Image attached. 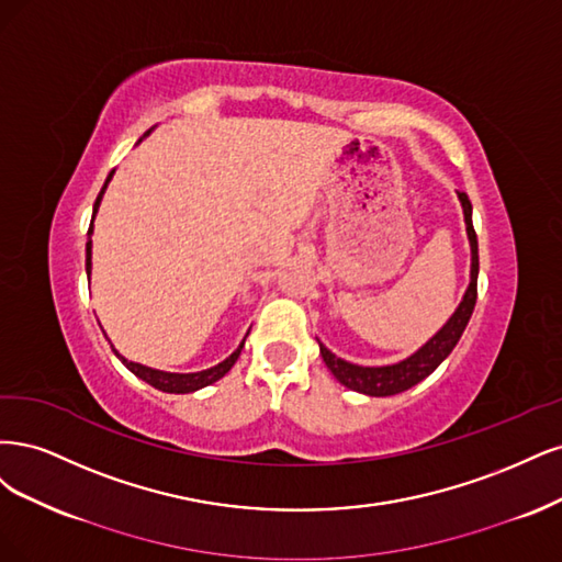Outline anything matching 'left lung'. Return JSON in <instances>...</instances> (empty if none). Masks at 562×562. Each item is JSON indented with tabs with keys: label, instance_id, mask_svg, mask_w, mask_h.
<instances>
[{
	"label": "left lung",
	"instance_id": "left-lung-1",
	"mask_svg": "<svg viewBox=\"0 0 562 562\" xmlns=\"http://www.w3.org/2000/svg\"><path fill=\"white\" fill-rule=\"evenodd\" d=\"M458 198H460L462 214H464L469 249H472V270H469V284L464 289V296H462L460 305L456 307V313L448 317L443 327L434 334L423 348L415 350L411 357L396 361V364H387V367L352 364V361L336 357L331 350L324 348L317 340L324 364H327V369L334 373V378L340 385H346L348 390H355L359 394H369V396H392V394L406 392L413 385H418L420 380H425L452 352V348L458 346L467 322L474 313L476 280H479V240H476V231L472 224V203H469L464 191H458Z\"/></svg>",
	"mask_w": 562,
	"mask_h": 562
}]
</instances>
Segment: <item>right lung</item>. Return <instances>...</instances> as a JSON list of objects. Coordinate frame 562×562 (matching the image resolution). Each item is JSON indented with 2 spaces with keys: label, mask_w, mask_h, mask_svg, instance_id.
<instances>
[{
  "label": "right lung",
  "mask_w": 562,
  "mask_h": 562,
  "mask_svg": "<svg viewBox=\"0 0 562 562\" xmlns=\"http://www.w3.org/2000/svg\"><path fill=\"white\" fill-rule=\"evenodd\" d=\"M151 133V131H149ZM147 133V135H149ZM144 135V137H147ZM142 142V139H139ZM137 142V144H139ZM112 177H114V170L110 172V177H106V182H104V187H102V191H100V195H98V201H95V205H93V220H90V228H88V243H86V276L90 278V270H93V240H90V235H93V222H95V214H98V210H100V203H102V195H104V191H106V187H110V182H112ZM249 334V331H247ZM247 338V336H245ZM245 338H243V342L238 348H235L224 361H220V364L216 367H210V369H205V371H195V373H170V371H158V369H151V367H144V364H137V361H128L125 359L123 355H119V350L112 346V350H114V355L121 359V364L128 369L131 373H135L137 378H142L144 383H149L151 387H156V390H160V392H170V394H187V392H195V390H201V387H207V385H212V383H216V380L220 378H224L228 371H231V367L235 364V361H238V357H240V350L245 348Z\"/></svg>",
  "instance_id": "add662e5"
}]
</instances>
